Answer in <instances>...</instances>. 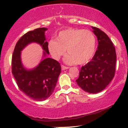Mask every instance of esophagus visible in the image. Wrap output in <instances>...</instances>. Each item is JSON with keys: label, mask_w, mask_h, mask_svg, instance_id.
Here are the masks:
<instances>
[{"label": "esophagus", "mask_w": 128, "mask_h": 128, "mask_svg": "<svg viewBox=\"0 0 128 128\" xmlns=\"http://www.w3.org/2000/svg\"><path fill=\"white\" fill-rule=\"evenodd\" d=\"M69 68L68 67H66V66H64V65H62L61 66V68H62V70H66V69H68Z\"/></svg>", "instance_id": "obj_1"}]
</instances>
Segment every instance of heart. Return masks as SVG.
Segmentation results:
<instances>
[{"label": "heart", "instance_id": "b5f03b06", "mask_svg": "<svg viewBox=\"0 0 128 128\" xmlns=\"http://www.w3.org/2000/svg\"><path fill=\"white\" fill-rule=\"evenodd\" d=\"M56 40L49 41L48 50L54 59L58 60L67 49L68 54L64 61L67 64H86L96 51V38L93 32L88 29H65L59 32Z\"/></svg>", "mask_w": 128, "mask_h": 128}]
</instances>
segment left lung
<instances>
[{"mask_svg": "<svg viewBox=\"0 0 128 128\" xmlns=\"http://www.w3.org/2000/svg\"><path fill=\"white\" fill-rule=\"evenodd\" d=\"M92 28L98 40V50L92 60L81 67L76 82L85 92L95 94L104 90L114 77L116 53L106 34L96 27Z\"/></svg>", "mask_w": 128, "mask_h": 128, "instance_id": "left-lung-1", "label": "left lung"}]
</instances>
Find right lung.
Returning <instances> with one entry per match:
<instances>
[{"mask_svg": "<svg viewBox=\"0 0 128 128\" xmlns=\"http://www.w3.org/2000/svg\"><path fill=\"white\" fill-rule=\"evenodd\" d=\"M47 28H40L29 31L18 40L14 48L12 58V73L19 89L26 95L37 101L47 99L54 92L61 66L56 60L44 58L37 67L26 70L22 64L20 54L23 48L30 42H37L42 46L44 56L49 54L48 42H46L44 32Z\"/></svg>", "mask_w": 128, "mask_h": 128, "instance_id": "1", "label": "right lung"}]
</instances>
